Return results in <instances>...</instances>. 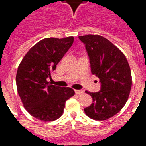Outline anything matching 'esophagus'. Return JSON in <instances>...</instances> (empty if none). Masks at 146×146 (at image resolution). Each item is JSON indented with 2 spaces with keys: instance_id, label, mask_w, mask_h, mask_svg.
Masks as SVG:
<instances>
[{
  "instance_id": "34e87169",
  "label": "esophagus",
  "mask_w": 146,
  "mask_h": 146,
  "mask_svg": "<svg viewBox=\"0 0 146 146\" xmlns=\"http://www.w3.org/2000/svg\"><path fill=\"white\" fill-rule=\"evenodd\" d=\"M75 92L77 95H82V94H84V91H82V90H75Z\"/></svg>"
}]
</instances>
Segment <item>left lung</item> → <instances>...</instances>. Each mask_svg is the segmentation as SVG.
I'll return each instance as SVG.
<instances>
[{
	"mask_svg": "<svg viewBox=\"0 0 146 146\" xmlns=\"http://www.w3.org/2000/svg\"><path fill=\"white\" fill-rule=\"evenodd\" d=\"M79 39L85 44L92 73L101 83L99 92H85L93 102L84 113L92 119L106 120L119 113L128 99L132 84L128 62L122 51L103 36L88 34Z\"/></svg>",
	"mask_w": 146,
	"mask_h": 146,
	"instance_id": "left-lung-1",
	"label": "left lung"
}]
</instances>
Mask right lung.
<instances>
[{
  "label": "right lung",
  "mask_w": 146,
  "mask_h": 146,
  "mask_svg": "<svg viewBox=\"0 0 146 146\" xmlns=\"http://www.w3.org/2000/svg\"><path fill=\"white\" fill-rule=\"evenodd\" d=\"M73 40V36L43 39L30 48L18 67V93L25 109L36 119L45 122L58 119L66 101L75 94L71 88L51 85L47 80Z\"/></svg>",
  "instance_id": "obj_1"
}]
</instances>
